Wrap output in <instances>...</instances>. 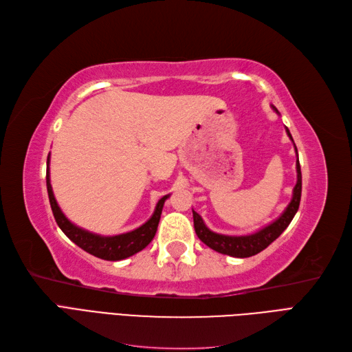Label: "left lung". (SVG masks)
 Instances as JSON below:
<instances>
[{
  "label": "left lung",
  "instance_id": "8db88e82",
  "mask_svg": "<svg viewBox=\"0 0 352 352\" xmlns=\"http://www.w3.org/2000/svg\"><path fill=\"white\" fill-rule=\"evenodd\" d=\"M273 107V105H272ZM273 110L279 114V111L273 107ZM286 133L291 138V141L294 142L289 129L286 127ZM295 146V144H294ZM296 151V146H295ZM298 155V151H296ZM301 189H302V177H301V167L300 162L296 160V185L294 188V194L292 199L289 202V206L285 208V211L280 214L279 219H276L272 221L270 225L264 226L263 229L251 233V235H243V236H229V235H221V233H216L210 230L204 220L201 219L197 211L192 210L194 214V228L198 238L204 242L207 247L211 250H214L220 254H226L230 255V257H238V258H247L251 257V255H255L265 250L269 245L278 239L282 232L289 226V223L292 221L294 216L296 214L298 207H300V201H301Z\"/></svg>",
  "mask_w": 352,
  "mask_h": 352
}]
</instances>
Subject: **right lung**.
<instances>
[{
  "instance_id": "add662e5",
  "label": "right lung",
  "mask_w": 352,
  "mask_h": 352,
  "mask_svg": "<svg viewBox=\"0 0 352 352\" xmlns=\"http://www.w3.org/2000/svg\"><path fill=\"white\" fill-rule=\"evenodd\" d=\"M47 166H50V155L47 158ZM47 190H48L52 214H54L57 225L63 232H65V235L70 241L76 243L78 247H80L83 251H87L95 255V257L107 260V261H119V260L131 257V255L142 251L146 245L153 241L158 228L160 217H162L164 201L168 198V195H164L157 202L154 214L151 216L150 220L145 221L142 226H140L132 232L122 233V235L101 236V235H97V233H92L82 228H78L76 225H73L65 214H63V211L58 207L57 201L54 198V192H52V188H51L50 167H47Z\"/></svg>"
}]
</instances>
